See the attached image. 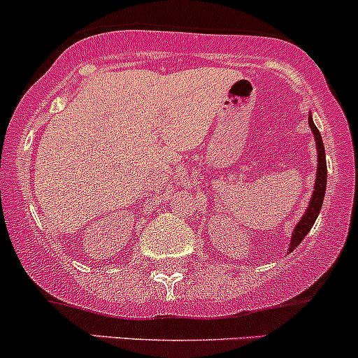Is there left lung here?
Instances as JSON below:
<instances>
[{"label":"left lung","instance_id":"1","mask_svg":"<svg viewBox=\"0 0 358 358\" xmlns=\"http://www.w3.org/2000/svg\"><path fill=\"white\" fill-rule=\"evenodd\" d=\"M310 128H312L313 136H315L317 142V152H319V164H317V180H315V187H313V196L312 201H310L308 209L303 215V218L299 220V223L296 225L294 232H292L291 237V246L289 251H292L303 239H305L306 234L310 232V229L315 223L317 216H319L320 208H322L324 202V194H326V183H327V164H326V150H324V143H322V136H320V131L317 129V126L313 124L312 115L308 117Z\"/></svg>","mask_w":358,"mask_h":358}]
</instances>
